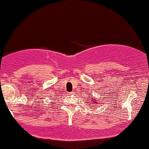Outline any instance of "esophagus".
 Returning <instances> with one entry per match:
<instances>
[{
    "mask_svg": "<svg viewBox=\"0 0 149 149\" xmlns=\"http://www.w3.org/2000/svg\"><path fill=\"white\" fill-rule=\"evenodd\" d=\"M73 93H74V92H70V95H73Z\"/></svg>",
    "mask_w": 149,
    "mask_h": 149,
    "instance_id": "esophagus-1",
    "label": "esophagus"
}]
</instances>
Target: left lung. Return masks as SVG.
<instances>
[{
  "label": "left lung",
  "mask_w": 149,
  "mask_h": 149,
  "mask_svg": "<svg viewBox=\"0 0 149 149\" xmlns=\"http://www.w3.org/2000/svg\"><path fill=\"white\" fill-rule=\"evenodd\" d=\"M95 97H92V100H90V102H92V104H95V105H96L97 104V102H98V101H97V100H95ZM95 105H94L93 107H96V106Z\"/></svg>",
  "instance_id": "obj_1"
}]
</instances>
